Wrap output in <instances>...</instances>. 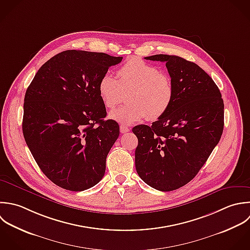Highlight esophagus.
Wrapping results in <instances>:
<instances>
[{
    "label": "esophagus",
    "instance_id": "34e87169",
    "mask_svg": "<svg viewBox=\"0 0 250 250\" xmlns=\"http://www.w3.org/2000/svg\"><path fill=\"white\" fill-rule=\"evenodd\" d=\"M120 130H121V132H122V133H126V132H128V131H129V128H128L126 125H122L120 126Z\"/></svg>",
    "mask_w": 250,
    "mask_h": 250
}]
</instances>
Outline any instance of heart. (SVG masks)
Returning a JSON list of instances; mask_svg holds the SVG:
<instances>
[{
    "label": "heart",
    "mask_w": 250,
    "mask_h": 250,
    "mask_svg": "<svg viewBox=\"0 0 250 250\" xmlns=\"http://www.w3.org/2000/svg\"><path fill=\"white\" fill-rule=\"evenodd\" d=\"M127 104L112 111L110 119L131 125L148 117L155 121L170 108L174 98L171 79L160 70L138 57H132L118 70V80L104 74L98 83V93L108 109H114L126 92Z\"/></svg>",
    "instance_id": "1"
}]
</instances>
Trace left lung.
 <instances>
[{
	"label": "left lung",
	"instance_id": "8db88e82",
	"mask_svg": "<svg viewBox=\"0 0 250 250\" xmlns=\"http://www.w3.org/2000/svg\"><path fill=\"white\" fill-rule=\"evenodd\" d=\"M145 59L166 62L174 98L152 125L132 128L138 139L135 167L146 184L169 192L189 183L218 144L224 128V102L216 83L196 63L167 54Z\"/></svg>",
	"mask_w": 250,
	"mask_h": 250
}]
</instances>
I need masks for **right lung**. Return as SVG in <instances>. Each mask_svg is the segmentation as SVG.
<instances>
[{"label":"right lung","instance_id":"1","mask_svg":"<svg viewBox=\"0 0 250 250\" xmlns=\"http://www.w3.org/2000/svg\"><path fill=\"white\" fill-rule=\"evenodd\" d=\"M122 59L65 50L39 69L26 90L24 139L43 174L65 190L84 191L104 176L120 126L116 121H104L98 83Z\"/></svg>","mask_w":250,"mask_h":250}]
</instances>
